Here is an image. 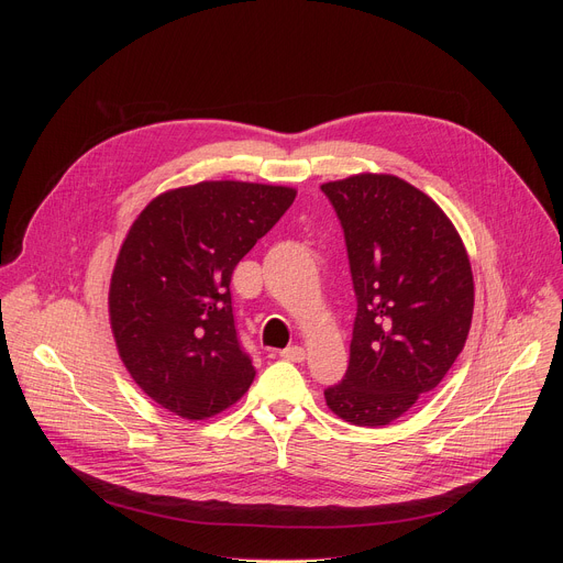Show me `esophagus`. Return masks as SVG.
Returning a JSON list of instances; mask_svg holds the SVG:
<instances>
[{"label": "esophagus", "instance_id": "esophagus-1", "mask_svg": "<svg viewBox=\"0 0 563 563\" xmlns=\"http://www.w3.org/2000/svg\"><path fill=\"white\" fill-rule=\"evenodd\" d=\"M280 356H283L285 361H289V363H303V361H306V349H303V346H297V344H291V346H287V349L280 351Z\"/></svg>", "mask_w": 563, "mask_h": 563}]
</instances>
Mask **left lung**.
<instances>
[{
	"label": "left lung",
	"instance_id": "8db88e82",
	"mask_svg": "<svg viewBox=\"0 0 563 563\" xmlns=\"http://www.w3.org/2000/svg\"><path fill=\"white\" fill-rule=\"evenodd\" d=\"M344 228L353 291L349 369L323 390L344 422L386 427L445 378L465 346L475 280L461 234L390 173L321 185Z\"/></svg>",
	"mask_w": 563,
	"mask_h": 563
}]
</instances>
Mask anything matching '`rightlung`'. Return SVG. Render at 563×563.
<instances>
[{
    "label": "right lung",
    "instance_id": "1",
    "mask_svg": "<svg viewBox=\"0 0 563 563\" xmlns=\"http://www.w3.org/2000/svg\"><path fill=\"white\" fill-rule=\"evenodd\" d=\"M297 189L205 180L145 205L118 251L109 323L136 386L185 420L240 401L255 367L236 340L230 278Z\"/></svg>",
    "mask_w": 563,
    "mask_h": 563
}]
</instances>
